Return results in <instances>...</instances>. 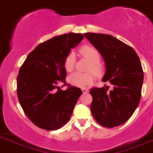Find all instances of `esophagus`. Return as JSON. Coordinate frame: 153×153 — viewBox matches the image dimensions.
Wrapping results in <instances>:
<instances>
[{
    "label": "esophagus",
    "mask_w": 153,
    "mask_h": 153,
    "mask_svg": "<svg viewBox=\"0 0 153 153\" xmlns=\"http://www.w3.org/2000/svg\"><path fill=\"white\" fill-rule=\"evenodd\" d=\"M81 90H82L83 93H89V90H88V89H87V88H82V89H81Z\"/></svg>",
    "instance_id": "34e87169"
}]
</instances>
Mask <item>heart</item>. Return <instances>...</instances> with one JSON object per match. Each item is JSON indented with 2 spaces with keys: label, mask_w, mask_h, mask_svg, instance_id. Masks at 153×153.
Returning a JSON list of instances; mask_svg holds the SVG:
<instances>
[{
  "label": "heart",
  "mask_w": 153,
  "mask_h": 153,
  "mask_svg": "<svg viewBox=\"0 0 153 153\" xmlns=\"http://www.w3.org/2000/svg\"><path fill=\"white\" fill-rule=\"evenodd\" d=\"M79 54L82 57L90 62L89 70H91L96 75H99L102 72V66L99 64L101 56L99 51L95 47L91 45H84L79 48ZM75 56L73 53H69L66 57L64 60L65 69L67 72H70L75 67ZM68 81L73 86L78 87H84L91 84L93 81V77L90 73H82L79 72H75L69 75Z\"/></svg>",
  "instance_id": "b5f03b06"
}]
</instances>
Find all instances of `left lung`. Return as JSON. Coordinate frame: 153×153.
I'll list each match as a JSON object with an SVG mask.
<instances>
[{
	"label": "left lung",
	"instance_id": "8db88e82",
	"mask_svg": "<svg viewBox=\"0 0 153 153\" xmlns=\"http://www.w3.org/2000/svg\"><path fill=\"white\" fill-rule=\"evenodd\" d=\"M103 57L106 66L102 81H109L113 90L93 87L90 111L98 123L113 128L126 122L140 102L143 72L137 53L111 35L95 33L84 34Z\"/></svg>",
	"mask_w": 153,
	"mask_h": 153
}]
</instances>
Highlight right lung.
Segmentation results:
<instances>
[{
	"mask_svg": "<svg viewBox=\"0 0 153 153\" xmlns=\"http://www.w3.org/2000/svg\"><path fill=\"white\" fill-rule=\"evenodd\" d=\"M84 38L82 33H65L37 45L27 55L17 77V95L26 116L36 126L57 130L70 119L80 88L69 84L60 90L59 81L66 85L63 63L72 48Z\"/></svg>",
	"mask_w": 153,
	"mask_h": 153,
	"instance_id": "1",
	"label": "right lung"
}]
</instances>
